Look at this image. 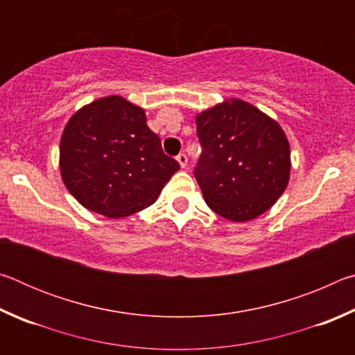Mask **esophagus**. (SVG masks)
Wrapping results in <instances>:
<instances>
[{
    "label": "esophagus",
    "instance_id": "obj_1",
    "mask_svg": "<svg viewBox=\"0 0 355 355\" xmlns=\"http://www.w3.org/2000/svg\"><path fill=\"white\" fill-rule=\"evenodd\" d=\"M177 161H178L180 167H182V169H184L186 164H188V156H186L184 153H180V155L177 156Z\"/></svg>",
    "mask_w": 355,
    "mask_h": 355
}]
</instances>
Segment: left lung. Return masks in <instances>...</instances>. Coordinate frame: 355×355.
<instances>
[{"label": "left lung", "instance_id": "left-lung-1", "mask_svg": "<svg viewBox=\"0 0 355 355\" xmlns=\"http://www.w3.org/2000/svg\"><path fill=\"white\" fill-rule=\"evenodd\" d=\"M196 123L202 155L194 175L207 205L233 222L268 211L290 180V144L280 125L238 98L197 114Z\"/></svg>", "mask_w": 355, "mask_h": 355}]
</instances>
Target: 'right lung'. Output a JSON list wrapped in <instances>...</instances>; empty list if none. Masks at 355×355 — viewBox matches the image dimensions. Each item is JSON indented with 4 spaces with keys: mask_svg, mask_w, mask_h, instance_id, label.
<instances>
[{
    "mask_svg": "<svg viewBox=\"0 0 355 355\" xmlns=\"http://www.w3.org/2000/svg\"><path fill=\"white\" fill-rule=\"evenodd\" d=\"M59 169L84 208L120 219L152 205L180 164L164 155L142 107L110 95L69 119Z\"/></svg>",
    "mask_w": 355,
    "mask_h": 355,
    "instance_id": "obj_1",
    "label": "right lung"
}]
</instances>
